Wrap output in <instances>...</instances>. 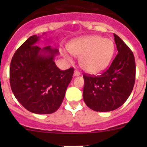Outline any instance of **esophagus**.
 I'll return each instance as SVG.
<instances>
[{"instance_id":"obj_1","label":"esophagus","mask_w":147,"mask_h":147,"mask_svg":"<svg viewBox=\"0 0 147 147\" xmlns=\"http://www.w3.org/2000/svg\"><path fill=\"white\" fill-rule=\"evenodd\" d=\"M74 75H75V76H80V72L78 70H75V72H74Z\"/></svg>"}]
</instances>
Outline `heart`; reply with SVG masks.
Returning a JSON list of instances; mask_svg holds the SVG:
<instances>
[{
	"mask_svg": "<svg viewBox=\"0 0 147 147\" xmlns=\"http://www.w3.org/2000/svg\"><path fill=\"white\" fill-rule=\"evenodd\" d=\"M69 53L80 57L79 63L82 69L91 74L102 72L110 64L115 46L113 41L99 35H89L74 39L68 44ZM65 59L70 60L66 52H63Z\"/></svg>",
	"mask_w": 147,
	"mask_h": 147,
	"instance_id": "obj_1",
	"label": "heart"
}]
</instances>
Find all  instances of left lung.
Segmentation results:
<instances>
[{
    "mask_svg": "<svg viewBox=\"0 0 147 147\" xmlns=\"http://www.w3.org/2000/svg\"><path fill=\"white\" fill-rule=\"evenodd\" d=\"M118 53L110 67L99 76L84 74L83 99L96 112H110L128 99L135 82L134 56L124 41L114 34Z\"/></svg>",
    "mask_w": 147,
    "mask_h": 147,
    "instance_id": "8db88e82",
    "label": "left lung"
}]
</instances>
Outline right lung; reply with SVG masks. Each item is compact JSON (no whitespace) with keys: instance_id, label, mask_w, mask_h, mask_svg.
<instances>
[{"instance_id":"1","label":"right lung","mask_w":147,"mask_h":147,"mask_svg":"<svg viewBox=\"0 0 147 147\" xmlns=\"http://www.w3.org/2000/svg\"><path fill=\"white\" fill-rule=\"evenodd\" d=\"M40 37H30L14 53L10 84L17 100L32 113L51 114L59 109L72 80L74 68L59 69L54 57L59 51L36 45Z\"/></svg>"}]
</instances>
